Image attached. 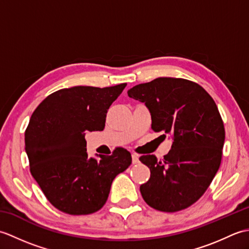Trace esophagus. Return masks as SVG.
<instances>
[{
    "label": "esophagus",
    "mask_w": 249,
    "mask_h": 249,
    "mask_svg": "<svg viewBox=\"0 0 249 249\" xmlns=\"http://www.w3.org/2000/svg\"><path fill=\"white\" fill-rule=\"evenodd\" d=\"M131 158H133V163H138L139 162V156L137 154L131 155Z\"/></svg>",
    "instance_id": "obj_1"
}]
</instances>
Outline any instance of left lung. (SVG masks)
Segmentation results:
<instances>
[{"instance_id":"1","label":"left lung","mask_w":249,"mask_h":249,"mask_svg":"<svg viewBox=\"0 0 249 249\" xmlns=\"http://www.w3.org/2000/svg\"><path fill=\"white\" fill-rule=\"evenodd\" d=\"M151 112L152 129L172 135L170 152L139 160L151 177L140 186L142 198L161 212H178L194 204L218 171L225 127L214 99L198 83L182 78H157L128 91Z\"/></svg>"}]
</instances>
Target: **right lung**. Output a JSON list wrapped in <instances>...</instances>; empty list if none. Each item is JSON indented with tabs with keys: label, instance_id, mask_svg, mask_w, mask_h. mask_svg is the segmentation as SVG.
<instances>
[{
	"label": "right lung",
	"instance_id": "right-lung-1",
	"mask_svg": "<svg viewBox=\"0 0 249 249\" xmlns=\"http://www.w3.org/2000/svg\"><path fill=\"white\" fill-rule=\"evenodd\" d=\"M126 86L62 89L47 96L32 114L24 134L30 171L61 212H97L114 178L130 166L131 155L123 147L99 155V160L89 158L84 138L88 130H104L108 109Z\"/></svg>",
	"mask_w": 249,
	"mask_h": 249
}]
</instances>
